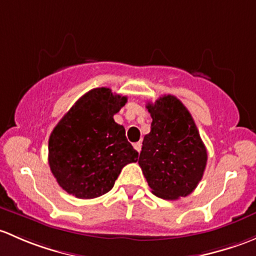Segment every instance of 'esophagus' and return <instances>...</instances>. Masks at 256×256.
I'll return each instance as SVG.
<instances>
[{
  "mask_svg": "<svg viewBox=\"0 0 256 256\" xmlns=\"http://www.w3.org/2000/svg\"><path fill=\"white\" fill-rule=\"evenodd\" d=\"M133 146H134V149L139 152L142 150V142H136V143L133 144Z\"/></svg>",
  "mask_w": 256,
  "mask_h": 256,
  "instance_id": "esophagus-1",
  "label": "esophagus"
}]
</instances>
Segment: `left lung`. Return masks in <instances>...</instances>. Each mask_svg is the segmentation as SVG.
Instances as JSON below:
<instances>
[{"label": "left lung", "instance_id": "obj_1", "mask_svg": "<svg viewBox=\"0 0 256 256\" xmlns=\"http://www.w3.org/2000/svg\"><path fill=\"white\" fill-rule=\"evenodd\" d=\"M152 118L138 164L155 196L186 197L196 188L207 164V150L191 113L172 94L146 104Z\"/></svg>", "mask_w": 256, "mask_h": 256}]
</instances>
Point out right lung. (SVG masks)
Instances as JSON below:
<instances>
[{
	"instance_id": "right-lung-1",
	"label": "right lung",
	"mask_w": 256,
	"mask_h": 256,
	"mask_svg": "<svg viewBox=\"0 0 256 256\" xmlns=\"http://www.w3.org/2000/svg\"><path fill=\"white\" fill-rule=\"evenodd\" d=\"M126 104L127 97L110 88H94L52 129L49 166L68 194L82 200L102 196L112 190L122 168L138 160L124 127L113 120Z\"/></svg>"
}]
</instances>
